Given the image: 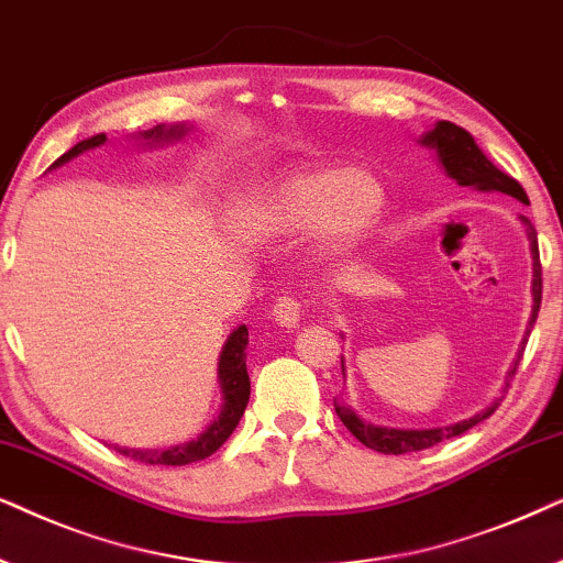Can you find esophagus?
I'll return each instance as SVG.
<instances>
[{
	"label": "esophagus",
	"instance_id": "34e87169",
	"mask_svg": "<svg viewBox=\"0 0 563 563\" xmlns=\"http://www.w3.org/2000/svg\"><path fill=\"white\" fill-rule=\"evenodd\" d=\"M273 319L286 329L298 327V321H301V303L290 296H280L273 306Z\"/></svg>",
	"mask_w": 563,
	"mask_h": 563
}]
</instances>
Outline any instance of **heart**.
Masks as SVG:
<instances>
[{
	"instance_id": "b5f03b06",
	"label": "heart",
	"mask_w": 563,
	"mask_h": 563,
	"mask_svg": "<svg viewBox=\"0 0 563 563\" xmlns=\"http://www.w3.org/2000/svg\"><path fill=\"white\" fill-rule=\"evenodd\" d=\"M386 187L365 167H296L244 195L231 216L239 236L265 242L309 229L313 250L344 254L380 221Z\"/></svg>"
}]
</instances>
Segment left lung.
<instances>
[{"instance_id": "8db88e82", "label": "left lung", "mask_w": 563, "mask_h": 563, "mask_svg": "<svg viewBox=\"0 0 563 563\" xmlns=\"http://www.w3.org/2000/svg\"><path fill=\"white\" fill-rule=\"evenodd\" d=\"M419 144L432 148L434 156H438V164L443 167L445 175L451 177L455 185L471 187V190H478V192H505V195H512V198L520 200V203L530 206L522 185L509 175H505L501 169L494 167V164L489 162V156L478 148L474 136H471L466 129H461V125L451 123V120H438V123H434V129H430L422 139H419ZM520 221L526 223L528 242H530V257H533V313H530L526 336H522V347H520V352H517L512 371L507 373V388H509V378L515 376L517 365H520L522 352H526V342L530 336V329H533L536 319H538V311H541V296H543L541 257H538V234H536L533 223H530L526 216H520ZM342 373H344V360H342ZM499 401L501 399H497L492 407L482 409L474 417L461 419V422L445 424V427H430V430H396V427H378V424L363 422L355 411H352L350 407H342L340 401H334V409H336V417L342 419V424L347 427L352 434H355L360 443L373 448V451H378V453L401 455V453L424 451V448H432V445L443 443V440L455 438V434H463L474 424L484 422L486 417H492L494 409L499 407Z\"/></svg>"}]
</instances>
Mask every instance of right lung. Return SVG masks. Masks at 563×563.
<instances>
[{
    "label": "right lung",
    "instance_id": "obj_1",
    "mask_svg": "<svg viewBox=\"0 0 563 563\" xmlns=\"http://www.w3.org/2000/svg\"><path fill=\"white\" fill-rule=\"evenodd\" d=\"M190 131L185 123L177 125H154L152 131L139 133V141H144V146L154 144H172V141H179L185 133ZM104 133H97L92 139L79 141L77 146H71L69 152L58 156V159L51 164V167H62L74 156L81 152H89V148L104 144ZM246 344H250V332H246L244 324H239L234 332L229 334L227 344L221 347L219 355V386H221V411L219 417L213 419L211 424L206 427L198 438L190 440V443H179L175 448H164V451H139V448H118V453L129 455V459L139 463H148V466H187V463L203 461L208 455H213L219 448L227 443L229 434L236 430L239 419H242L246 401H250V373H246Z\"/></svg>",
    "mask_w": 563,
    "mask_h": 563
}]
</instances>
